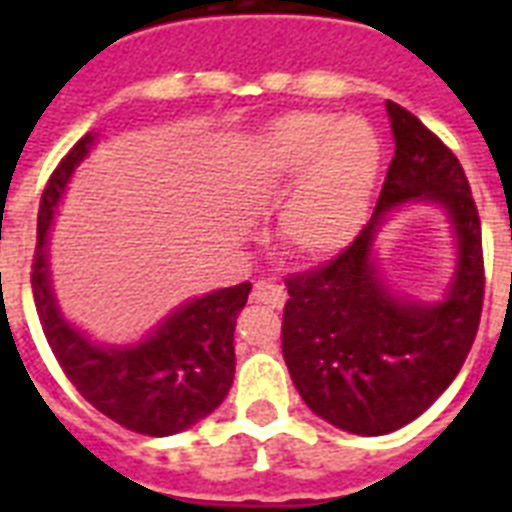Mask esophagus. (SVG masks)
Here are the masks:
<instances>
[{"mask_svg": "<svg viewBox=\"0 0 512 512\" xmlns=\"http://www.w3.org/2000/svg\"><path fill=\"white\" fill-rule=\"evenodd\" d=\"M252 300L268 305V308H284V303H287V289L281 287L279 281L260 279L252 287Z\"/></svg>", "mask_w": 512, "mask_h": 512, "instance_id": "1", "label": "esophagus"}]
</instances>
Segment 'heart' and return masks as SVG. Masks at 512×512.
Instances as JSON below:
<instances>
[{
    "label": "heart",
    "instance_id": "b5f03b06",
    "mask_svg": "<svg viewBox=\"0 0 512 512\" xmlns=\"http://www.w3.org/2000/svg\"><path fill=\"white\" fill-rule=\"evenodd\" d=\"M380 140L364 119L300 108L279 116L252 146L249 175L265 191L297 181L281 209L284 247L321 260L348 247L364 223L380 172Z\"/></svg>",
    "mask_w": 512,
    "mask_h": 512
}]
</instances>
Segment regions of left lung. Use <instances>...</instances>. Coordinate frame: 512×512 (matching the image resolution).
Segmentation results:
<instances>
[{
	"instance_id": "obj_1",
	"label": "left lung",
	"mask_w": 512,
	"mask_h": 512,
	"mask_svg": "<svg viewBox=\"0 0 512 512\" xmlns=\"http://www.w3.org/2000/svg\"><path fill=\"white\" fill-rule=\"evenodd\" d=\"M388 106L396 138L372 220L340 255L284 279L281 350L295 388L321 420L356 436H382L420 417L465 364L484 308L481 217L460 159L436 132ZM412 198L436 200L453 217L461 265L438 306L401 304L373 273L381 215Z\"/></svg>"
}]
</instances>
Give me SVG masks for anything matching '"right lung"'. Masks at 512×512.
Returning a JSON list of instances; mask_svg holds the SVG:
<instances>
[{"label": "right lung", "mask_w": 512, "mask_h": 512, "mask_svg": "<svg viewBox=\"0 0 512 512\" xmlns=\"http://www.w3.org/2000/svg\"><path fill=\"white\" fill-rule=\"evenodd\" d=\"M92 146L84 135L44 185L36 217L31 289L44 337L82 398L108 420L143 436H172L204 420L228 396L236 372L233 329L252 284L217 289L172 313L154 335L132 348H100L60 316L50 292L47 228L63 185Z\"/></svg>", "instance_id": "obj_1"}]
</instances>
